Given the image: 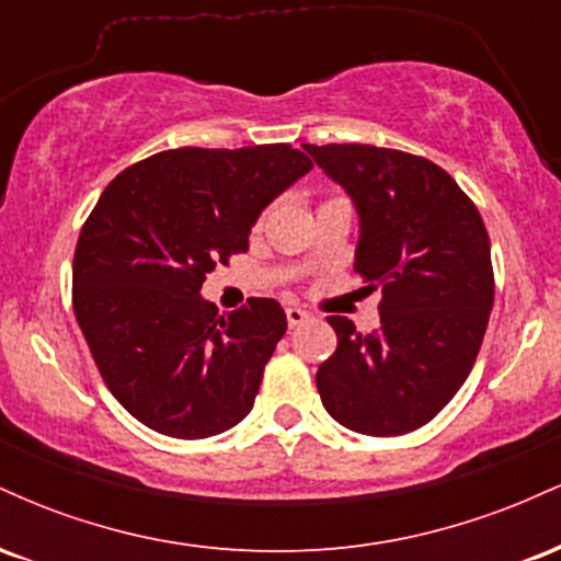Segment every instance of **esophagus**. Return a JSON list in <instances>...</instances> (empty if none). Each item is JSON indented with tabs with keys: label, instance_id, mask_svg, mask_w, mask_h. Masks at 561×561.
I'll return each mask as SVG.
<instances>
[{
	"label": "esophagus",
	"instance_id": "34e87169",
	"mask_svg": "<svg viewBox=\"0 0 561 561\" xmlns=\"http://www.w3.org/2000/svg\"><path fill=\"white\" fill-rule=\"evenodd\" d=\"M306 319H308V313L302 311V308H298V306L287 308V324L293 327V330H295V327H300Z\"/></svg>",
	"mask_w": 561,
	"mask_h": 561
}]
</instances>
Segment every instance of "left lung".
<instances>
[{
    "label": "left lung",
    "instance_id": "8db88e82",
    "mask_svg": "<svg viewBox=\"0 0 561 561\" xmlns=\"http://www.w3.org/2000/svg\"><path fill=\"white\" fill-rule=\"evenodd\" d=\"M306 150L356 203V272L382 289L375 332L327 319L337 351L317 371L321 403L353 433L405 435L440 414L480 353L495 289L485 224L433 160L375 145Z\"/></svg>",
    "mask_w": 561,
    "mask_h": 561
}]
</instances>
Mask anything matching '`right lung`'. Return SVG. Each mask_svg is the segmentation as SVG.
I'll return each instance as SVG.
<instances>
[{"label":"right lung","mask_w":561,"mask_h":561,"mask_svg":"<svg viewBox=\"0 0 561 561\" xmlns=\"http://www.w3.org/2000/svg\"><path fill=\"white\" fill-rule=\"evenodd\" d=\"M311 169L293 145L179 147L105 186L76 242L73 311L134 420L199 440L250 414L287 317L272 298L224 317L199 287L248 250L261 210Z\"/></svg>","instance_id":"1"}]
</instances>
